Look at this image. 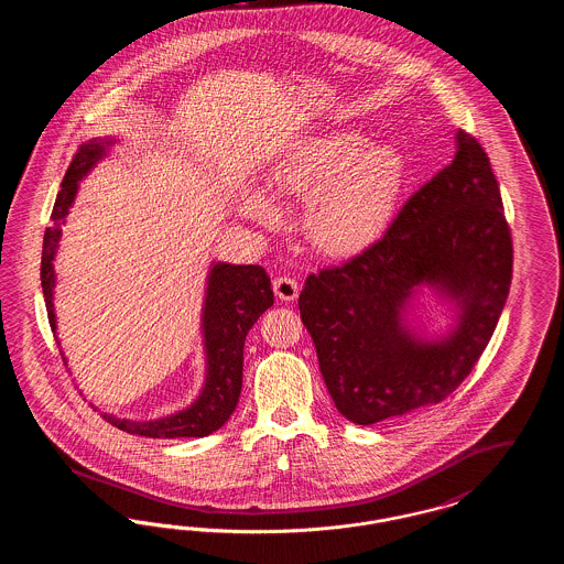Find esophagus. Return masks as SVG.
I'll list each match as a JSON object with an SVG mask.
<instances>
[{"instance_id": "1", "label": "esophagus", "mask_w": 564, "mask_h": 564, "mask_svg": "<svg viewBox=\"0 0 564 564\" xmlns=\"http://www.w3.org/2000/svg\"><path fill=\"white\" fill-rule=\"evenodd\" d=\"M272 290H274L276 297H281V300H295L297 292H300V285H297L294 276L281 274L272 281Z\"/></svg>"}]
</instances>
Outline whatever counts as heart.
Wrapping results in <instances>:
<instances>
[{
	"mask_svg": "<svg viewBox=\"0 0 564 564\" xmlns=\"http://www.w3.org/2000/svg\"><path fill=\"white\" fill-rule=\"evenodd\" d=\"M405 166L391 145H370L357 131L311 137L274 171L281 196L308 198L306 232L325 253L347 256L368 247L387 228L403 186ZM245 212L270 221L274 212L260 196Z\"/></svg>",
	"mask_w": 564,
	"mask_h": 564,
	"instance_id": "heart-1",
	"label": "heart"
}]
</instances>
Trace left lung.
<instances>
[{"mask_svg":"<svg viewBox=\"0 0 564 564\" xmlns=\"http://www.w3.org/2000/svg\"><path fill=\"white\" fill-rule=\"evenodd\" d=\"M511 269L499 184L480 141L458 129L455 161L405 200L378 241L306 276L297 308L338 412L375 425L444 402L482 357ZM421 282L462 304L459 327L437 346L414 339L399 315Z\"/></svg>","mask_w":564,"mask_h":564,"instance_id":"obj_1","label":"left lung"}]
</instances>
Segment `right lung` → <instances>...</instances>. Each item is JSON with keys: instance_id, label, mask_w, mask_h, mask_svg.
Wrapping results in <instances>:
<instances>
[{"instance_id": "1", "label": "right lung", "mask_w": 564, "mask_h": 564, "mask_svg": "<svg viewBox=\"0 0 564 564\" xmlns=\"http://www.w3.org/2000/svg\"><path fill=\"white\" fill-rule=\"evenodd\" d=\"M104 141H93L88 145H82L76 152L56 194L51 226L44 232L40 274L48 322L53 329V260L56 242L61 237V226L69 212V205L74 203L82 175L104 154ZM272 302L274 295L270 290V276L262 267L215 264L209 274V290L203 315L209 375L198 402L180 414L152 423L120 421L109 414H104V419L118 430L145 437H205L219 430L235 412L241 395L245 336L251 325L260 319V315L272 306Z\"/></svg>"}]
</instances>
